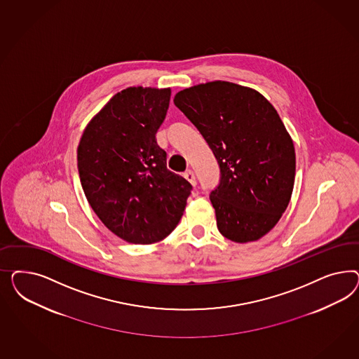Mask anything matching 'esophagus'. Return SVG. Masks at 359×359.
<instances>
[{
    "instance_id": "obj_1",
    "label": "esophagus",
    "mask_w": 359,
    "mask_h": 359,
    "mask_svg": "<svg viewBox=\"0 0 359 359\" xmlns=\"http://www.w3.org/2000/svg\"><path fill=\"white\" fill-rule=\"evenodd\" d=\"M184 177L191 183V184L194 185L195 187L196 185V177L195 174L191 171V170H188V171H185L184 172Z\"/></svg>"
}]
</instances>
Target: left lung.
Segmentation results:
<instances>
[{
    "instance_id": "1",
    "label": "left lung",
    "mask_w": 359,
    "mask_h": 359,
    "mask_svg": "<svg viewBox=\"0 0 359 359\" xmlns=\"http://www.w3.org/2000/svg\"><path fill=\"white\" fill-rule=\"evenodd\" d=\"M174 104L201 133L219 165L210 192L219 233L246 243L271 230L294 189V142L259 92L210 81L176 93Z\"/></svg>"
}]
</instances>
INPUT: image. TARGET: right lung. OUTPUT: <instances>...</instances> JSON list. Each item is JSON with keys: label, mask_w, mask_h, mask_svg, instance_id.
Segmentation results:
<instances>
[{"label": "right lung", "mask_w": 359, "mask_h": 359, "mask_svg": "<svg viewBox=\"0 0 359 359\" xmlns=\"http://www.w3.org/2000/svg\"><path fill=\"white\" fill-rule=\"evenodd\" d=\"M170 97V88L121 90L88 123L77 147L88 203L111 233L130 243L165 238L192 191L167 168V154L155 140Z\"/></svg>", "instance_id": "1"}]
</instances>
